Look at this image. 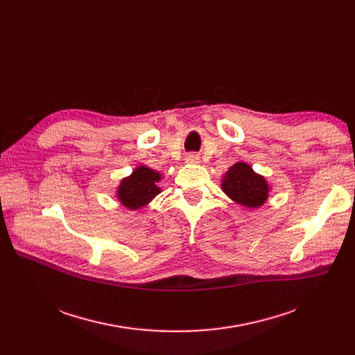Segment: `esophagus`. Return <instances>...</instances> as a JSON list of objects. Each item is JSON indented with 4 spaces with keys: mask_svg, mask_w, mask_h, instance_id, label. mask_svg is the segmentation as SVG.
I'll list each match as a JSON object with an SVG mask.
<instances>
[{
    "mask_svg": "<svg viewBox=\"0 0 355 355\" xmlns=\"http://www.w3.org/2000/svg\"><path fill=\"white\" fill-rule=\"evenodd\" d=\"M185 162H187V164H198L200 157L196 155V154H190V155H187V158H185Z\"/></svg>",
    "mask_w": 355,
    "mask_h": 355,
    "instance_id": "34e87169",
    "label": "esophagus"
}]
</instances>
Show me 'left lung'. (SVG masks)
I'll return each instance as SVG.
<instances>
[{
  "label": "left lung",
  "mask_w": 355,
  "mask_h": 355,
  "mask_svg": "<svg viewBox=\"0 0 355 355\" xmlns=\"http://www.w3.org/2000/svg\"><path fill=\"white\" fill-rule=\"evenodd\" d=\"M221 190L234 202L249 209L263 206L269 197V185L263 175L256 174L246 162H236L221 180Z\"/></svg>",
  "instance_id": "8db88e82"
}]
</instances>
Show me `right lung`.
<instances>
[{"mask_svg": "<svg viewBox=\"0 0 355 355\" xmlns=\"http://www.w3.org/2000/svg\"><path fill=\"white\" fill-rule=\"evenodd\" d=\"M161 174L146 165H138L129 177H125L118 187V198L123 207L138 210L161 193L158 182Z\"/></svg>", "mask_w": 355, "mask_h": 355, "instance_id": "obj_1", "label": "right lung"}]
</instances>
